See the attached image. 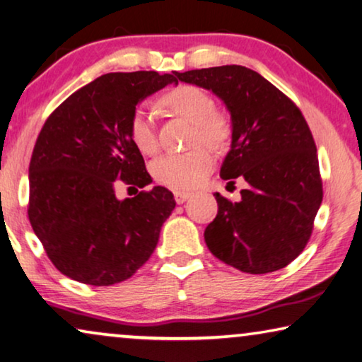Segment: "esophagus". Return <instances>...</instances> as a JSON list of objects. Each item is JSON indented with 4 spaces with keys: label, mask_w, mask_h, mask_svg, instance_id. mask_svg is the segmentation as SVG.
<instances>
[{
    "label": "esophagus",
    "mask_w": 362,
    "mask_h": 362,
    "mask_svg": "<svg viewBox=\"0 0 362 362\" xmlns=\"http://www.w3.org/2000/svg\"><path fill=\"white\" fill-rule=\"evenodd\" d=\"M189 197H191V192L175 191V200H176V204H185Z\"/></svg>",
    "instance_id": "1"
}]
</instances>
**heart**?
Masks as SVG:
<instances>
[{
	"mask_svg": "<svg viewBox=\"0 0 362 362\" xmlns=\"http://www.w3.org/2000/svg\"><path fill=\"white\" fill-rule=\"evenodd\" d=\"M167 107L176 115L194 123L192 144H205L211 149H224L233 136V123L224 112L215 110V100L204 88L181 85L163 98ZM129 136L142 153L158 149L156 112L149 104L134 109L129 120ZM213 167L209 149L197 147L189 152H168L152 163V175L158 182L175 189H189L199 185Z\"/></svg>",
	"mask_w": 362,
	"mask_h": 362,
	"instance_id": "heart-1",
	"label": "heart"
}]
</instances>
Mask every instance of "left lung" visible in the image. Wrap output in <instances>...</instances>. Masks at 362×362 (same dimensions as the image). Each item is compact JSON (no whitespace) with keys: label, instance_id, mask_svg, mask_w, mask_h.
I'll return each mask as SVG.
<instances>
[{"label":"left lung","instance_id":"left-lung-1","mask_svg":"<svg viewBox=\"0 0 362 362\" xmlns=\"http://www.w3.org/2000/svg\"><path fill=\"white\" fill-rule=\"evenodd\" d=\"M211 90L233 120L220 176L244 177L239 202L215 194L218 215L205 229L209 250L248 274L286 268L305 250L322 202L315 139L303 114L281 90L242 65L176 74Z\"/></svg>","mask_w":362,"mask_h":362}]
</instances>
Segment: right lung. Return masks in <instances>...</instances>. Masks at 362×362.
<instances>
[{
	"label": "right lung",
	"instance_id": "1",
	"mask_svg": "<svg viewBox=\"0 0 362 362\" xmlns=\"http://www.w3.org/2000/svg\"><path fill=\"white\" fill-rule=\"evenodd\" d=\"M176 74L117 72L99 76L46 118L28 167V220L51 263L70 279L112 286L132 277L156 250L175 209L167 187L152 182L129 136L139 100L176 83Z\"/></svg>",
	"mask_w": 362,
	"mask_h": 362
}]
</instances>
